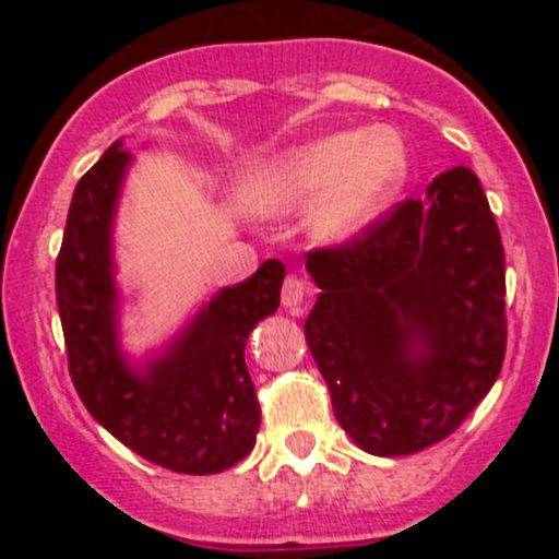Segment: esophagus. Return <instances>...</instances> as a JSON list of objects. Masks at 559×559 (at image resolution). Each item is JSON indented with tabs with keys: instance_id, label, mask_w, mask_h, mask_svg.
Segmentation results:
<instances>
[{
	"instance_id": "34e87169",
	"label": "esophagus",
	"mask_w": 559,
	"mask_h": 559,
	"mask_svg": "<svg viewBox=\"0 0 559 559\" xmlns=\"http://www.w3.org/2000/svg\"><path fill=\"white\" fill-rule=\"evenodd\" d=\"M307 294H310L307 281H301L299 275H288V278L284 281V294H281V299H284V307H288V310L299 312L301 301L307 299Z\"/></svg>"
}]
</instances>
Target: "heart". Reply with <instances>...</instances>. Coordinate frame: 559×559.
Wrapping results in <instances>:
<instances>
[{
	"label": "heart",
	"mask_w": 559,
	"mask_h": 559,
	"mask_svg": "<svg viewBox=\"0 0 559 559\" xmlns=\"http://www.w3.org/2000/svg\"><path fill=\"white\" fill-rule=\"evenodd\" d=\"M407 173V141L394 128H355L252 165L241 199L258 215H288L316 204L312 234L338 243L373 226Z\"/></svg>",
	"instance_id": "obj_1"
}]
</instances>
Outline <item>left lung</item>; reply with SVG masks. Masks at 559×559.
<instances>
[{
    "instance_id": "1",
    "label": "left lung",
    "mask_w": 559,
    "mask_h": 559,
    "mask_svg": "<svg viewBox=\"0 0 559 559\" xmlns=\"http://www.w3.org/2000/svg\"><path fill=\"white\" fill-rule=\"evenodd\" d=\"M305 338L357 447L400 457L447 439L504 362V249L476 173L452 168L355 239L307 252Z\"/></svg>"
}]
</instances>
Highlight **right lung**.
<instances>
[{"label": "right lung", "instance_id": "right-lung-1", "mask_svg": "<svg viewBox=\"0 0 559 559\" xmlns=\"http://www.w3.org/2000/svg\"><path fill=\"white\" fill-rule=\"evenodd\" d=\"M131 155L115 141L73 191L57 254V310L81 402L120 444L159 467L207 476L254 449L260 402L243 346L281 305L284 265L265 260L223 288L163 355L131 368L118 344L112 217Z\"/></svg>", "mask_w": 559, "mask_h": 559}]
</instances>
